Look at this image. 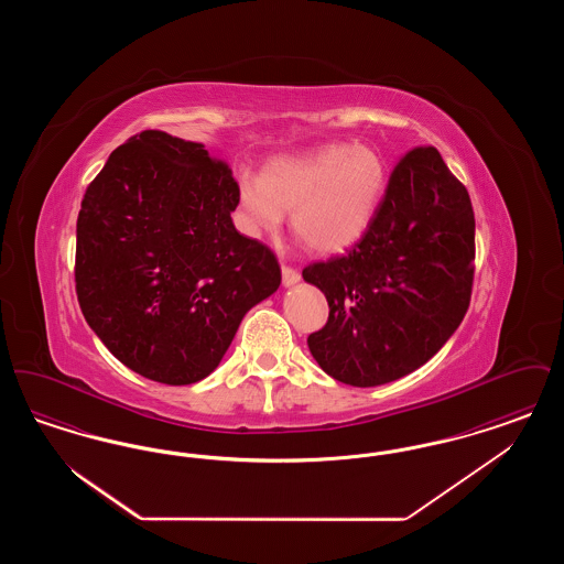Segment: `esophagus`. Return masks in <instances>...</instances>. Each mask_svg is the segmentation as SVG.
<instances>
[{"label": "esophagus", "instance_id": "1", "mask_svg": "<svg viewBox=\"0 0 564 564\" xmlns=\"http://www.w3.org/2000/svg\"><path fill=\"white\" fill-rule=\"evenodd\" d=\"M281 274H283V285L285 288H292V285H295L297 281H300V272L297 270L292 269V267H281Z\"/></svg>", "mask_w": 564, "mask_h": 564}]
</instances>
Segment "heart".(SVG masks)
I'll use <instances>...</instances> for the list:
<instances>
[{"instance_id":"b5f03b06","label":"heart","mask_w":564,"mask_h":564,"mask_svg":"<svg viewBox=\"0 0 564 564\" xmlns=\"http://www.w3.org/2000/svg\"><path fill=\"white\" fill-rule=\"evenodd\" d=\"M387 188L384 159L368 145L334 143L269 162L260 177L239 180V215L251 237L292 228L317 253L347 251L368 232Z\"/></svg>"}]
</instances>
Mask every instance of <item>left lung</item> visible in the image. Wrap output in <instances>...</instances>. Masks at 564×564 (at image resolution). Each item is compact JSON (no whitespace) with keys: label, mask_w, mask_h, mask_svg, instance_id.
<instances>
[{"label":"left lung","mask_w":564,"mask_h":564,"mask_svg":"<svg viewBox=\"0 0 564 564\" xmlns=\"http://www.w3.org/2000/svg\"><path fill=\"white\" fill-rule=\"evenodd\" d=\"M474 237L465 186L435 148L410 150L361 241L302 270L329 306L327 323L308 336L323 372L378 387L427 364L467 313Z\"/></svg>","instance_id":"obj_1"}]
</instances>
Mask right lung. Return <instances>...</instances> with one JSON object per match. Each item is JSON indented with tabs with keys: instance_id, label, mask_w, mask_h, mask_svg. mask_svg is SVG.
<instances>
[{
	"instance_id": "add662e5",
	"label": "right lung",
	"mask_w": 564,
	"mask_h": 564,
	"mask_svg": "<svg viewBox=\"0 0 564 564\" xmlns=\"http://www.w3.org/2000/svg\"><path fill=\"white\" fill-rule=\"evenodd\" d=\"M239 184L203 143L143 131L82 200L76 292L109 352L162 384L212 375L245 313L274 294L267 245L237 232Z\"/></svg>"
}]
</instances>
